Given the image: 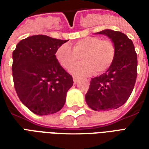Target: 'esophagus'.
I'll use <instances>...</instances> for the list:
<instances>
[{
  "mask_svg": "<svg viewBox=\"0 0 149 149\" xmlns=\"http://www.w3.org/2000/svg\"><path fill=\"white\" fill-rule=\"evenodd\" d=\"M72 79H73V82H74V84H76V83L78 81V80H79V77H73Z\"/></svg>",
  "mask_w": 149,
  "mask_h": 149,
  "instance_id": "esophagus-1",
  "label": "esophagus"
}]
</instances>
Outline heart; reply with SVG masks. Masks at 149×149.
<instances>
[{
    "mask_svg": "<svg viewBox=\"0 0 149 149\" xmlns=\"http://www.w3.org/2000/svg\"><path fill=\"white\" fill-rule=\"evenodd\" d=\"M116 48L112 40L100 37H87L73 44L72 49L63 44L56 50L55 56L65 69L70 68L81 59L84 61L76 65L72 72L76 75L100 76L106 72L113 64Z\"/></svg>",
    "mask_w": 149,
    "mask_h": 149,
    "instance_id": "b5f03b06",
    "label": "heart"
}]
</instances>
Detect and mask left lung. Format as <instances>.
<instances>
[{
	"mask_svg": "<svg viewBox=\"0 0 149 149\" xmlns=\"http://www.w3.org/2000/svg\"><path fill=\"white\" fill-rule=\"evenodd\" d=\"M116 48L115 61L104 74L93 78L85 100L95 111H109L122 106L133 90L137 76V56L132 40L121 32L105 29Z\"/></svg>",
	"mask_w": 149,
	"mask_h": 149,
	"instance_id": "left-lung-1",
	"label": "left lung"
}]
</instances>
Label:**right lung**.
Here are the masks:
<instances>
[{"instance_id":"add662e5","label":"right lung","mask_w":149,"mask_h":149,"mask_svg":"<svg viewBox=\"0 0 149 149\" xmlns=\"http://www.w3.org/2000/svg\"><path fill=\"white\" fill-rule=\"evenodd\" d=\"M68 40L35 35L21 40L13 52V77L19 99L37 115L61 109L73 81L55 56Z\"/></svg>"}]
</instances>
